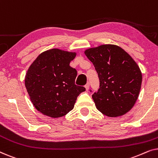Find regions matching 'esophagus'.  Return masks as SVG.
I'll return each instance as SVG.
<instances>
[{
    "mask_svg": "<svg viewBox=\"0 0 158 158\" xmlns=\"http://www.w3.org/2000/svg\"><path fill=\"white\" fill-rule=\"evenodd\" d=\"M85 88L86 90H89V88H90V84L88 83L86 84V85H85Z\"/></svg>",
    "mask_w": 158,
    "mask_h": 158,
    "instance_id": "esophagus-1",
    "label": "esophagus"
}]
</instances>
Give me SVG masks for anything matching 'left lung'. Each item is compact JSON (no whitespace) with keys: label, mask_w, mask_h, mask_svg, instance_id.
<instances>
[{"label":"left lung","mask_w":158,"mask_h":158,"mask_svg":"<svg viewBox=\"0 0 158 158\" xmlns=\"http://www.w3.org/2000/svg\"><path fill=\"white\" fill-rule=\"evenodd\" d=\"M98 73L100 88L93 94L96 109L109 117L121 116L132 109L141 89L139 67L122 47L102 44L84 52Z\"/></svg>","instance_id":"8db88e82"}]
</instances>
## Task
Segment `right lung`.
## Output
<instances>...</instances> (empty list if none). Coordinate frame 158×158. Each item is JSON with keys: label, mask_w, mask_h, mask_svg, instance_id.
<instances>
[{"label": "right lung", "mask_w": 158, "mask_h": 158, "mask_svg": "<svg viewBox=\"0 0 158 158\" xmlns=\"http://www.w3.org/2000/svg\"><path fill=\"white\" fill-rule=\"evenodd\" d=\"M74 52L51 49L43 52L28 69L25 86L30 100L40 113L52 118L65 116L73 109L85 88L75 84L77 71L70 63Z\"/></svg>", "instance_id": "right-lung-1"}]
</instances>
